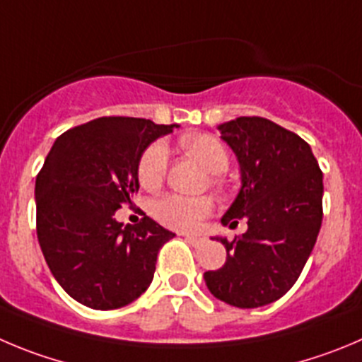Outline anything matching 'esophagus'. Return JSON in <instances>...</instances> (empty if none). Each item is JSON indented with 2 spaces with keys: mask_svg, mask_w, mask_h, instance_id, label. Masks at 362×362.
Listing matches in <instances>:
<instances>
[{
  "mask_svg": "<svg viewBox=\"0 0 362 362\" xmlns=\"http://www.w3.org/2000/svg\"><path fill=\"white\" fill-rule=\"evenodd\" d=\"M184 238H185V241H187L189 245H192V246H202L205 243V239L200 238V235H189V234H185Z\"/></svg>",
  "mask_w": 362,
  "mask_h": 362,
  "instance_id": "obj_1",
  "label": "esophagus"
}]
</instances>
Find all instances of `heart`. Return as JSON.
<instances>
[{
	"instance_id": "b5f03b06",
	"label": "heart",
	"mask_w": 362,
	"mask_h": 362,
	"mask_svg": "<svg viewBox=\"0 0 362 362\" xmlns=\"http://www.w3.org/2000/svg\"><path fill=\"white\" fill-rule=\"evenodd\" d=\"M182 146L192 157H197L207 168L209 173L221 175L228 168L227 148L211 134H194L182 139ZM168 148L164 143H153L141 155L137 177L143 187L157 189L162 184L168 168ZM212 200L209 197H184L164 194L151 205L155 218L165 227L178 230H192L212 212Z\"/></svg>"
}]
</instances>
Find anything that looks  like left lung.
Returning a JSON list of instances; mask_svg holds the SVG:
<instances>
[{
	"instance_id": "obj_1",
	"label": "left lung",
	"mask_w": 362,
	"mask_h": 362,
	"mask_svg": "<svg viewBox=\"0 0 362 362\" xmlns=\"http://www.w3.org/2000/svg\"><path fill=\"white\" fill-rule=\"evenodd\" d=\"M218 130L241 173L221 225L246 218L248 230L232 243L216 238L227 261L204 279L221 302L255 309L282 298L302 273L322 228L323 173L302 137L264 117H235Z\"/></svg>"
}]
</instances>
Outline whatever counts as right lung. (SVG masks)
Instances as JSON below:
<instances>
[{
	"label": "right lung",
	"instance_id": "obj_1",
	"mask_svg": "<svg viewBox=\"0 0 362 362\" xmlns=\"http://www.w3.org/2000/svg\"><path fill=\"white\" fill-rule=\"evenodd\" d=\"M178 124L143 117H98L64 132L35 180L37 238L64 291L98 310L139 298L153 280L157 253L175 238L144 216L116 221L139 191L141 155Z\"/></svg>",
	"mask_w": 362,
	"mask_h": 362
}]
</instances>
